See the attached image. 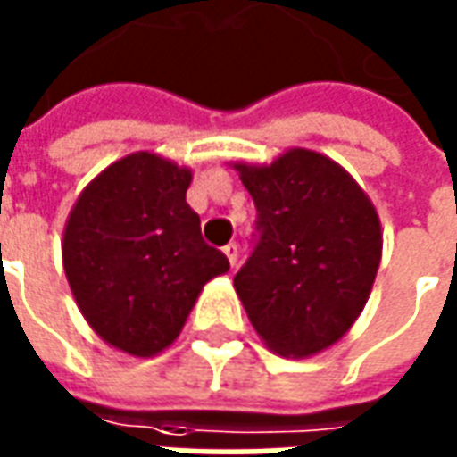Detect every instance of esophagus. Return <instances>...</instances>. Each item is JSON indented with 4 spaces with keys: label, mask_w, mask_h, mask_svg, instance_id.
<instances>
[{
    "label": "esophagus",
    "mask_w": 457,
    "mask_h": 457,
    "mask_svg": "<svg viewBox=\"0 0 457 457\" xmlns=\"http://www.w3.org/2000/svg\"><path fill=\"white\" fill-rule=\"evenodd\" d=\"M222 253H225V257L229 260V265L235 268V265H237V257H240V245H237V242H228V245L222 247Z\"/></svg>",
    "instance_id": "esophagus-1"
}]
</instances>
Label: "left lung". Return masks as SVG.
Instances as JSON below:
<instances>
[{
	"mask_svg": "<svg viewBox=\"0 0 457 457\" xmlns=\"http://www.w3.org/2000/svg\"><path fill=\"white\" fill-rule=\"evenodd\" d=\"M253 197L254 245L235 290L270 350L307 358L350 330L380 265V220L340 164L290 150L270 167L237 164Z\"/></svg>",
	"mask_w": 457,
	"mask_h": 457,
	"instance_id": "8db88e82",
	"label": "left lung"
}]
</instances>
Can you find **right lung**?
Returning <instances> with one entry per match:
<instances>
[{
    "mask_svg": "<svg viewBox=\"0 0 457 457\" xmlns=\"http://www.w3.org/2000/svg\"><path fill=\"white\" fill-rule=\"evenodd\" d=\"M192 172L150 152L92 179L64 228L62 260L92 330L150 358L175 340L204 282L228 272L185 200Z\"/></svg>",
    "mask_w": 457,
    "mask_h": 457,
    "instance_id": "add662e5",
    "label": "right lung"
}]
</instances>
